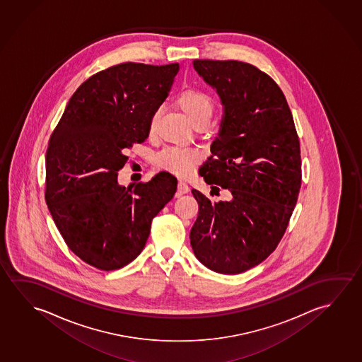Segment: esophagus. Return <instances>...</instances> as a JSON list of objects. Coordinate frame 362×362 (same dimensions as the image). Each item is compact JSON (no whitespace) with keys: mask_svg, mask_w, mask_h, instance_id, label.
<instances>
[{"mask_svg":"<svg viewBox=\"0 0 362 362\" xmlns=\"http://www.w3.org/2000/svg\"><path fill=\"white\" fill-rule=\"evenodd\" d=\"M189 191V185L186 184L185 181H178L177 191H176V196H177V197H180V196L185 195V194H187Z\"/></svg>","mask_w":362,"mask_h":362,"instance_id":"esophagus-1","label":"esophagus"}]
</instances>
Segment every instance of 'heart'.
I'll return each instance as SVG.
<instances>
[{
  "label": "heart",
  "instance_id": "1",
  "mask_svg": "<svg viewBox=\"0 0 362 362\" xmlns=\"http://www.w3.org/2000/svg\"><path fill=\"white\" fill-rule=\"evenodd\" d=\"M177 103L184 110L185 115L192 124L200 121H210L214 112V102L211 97L200 89L189 88L178 94ZM158 112H153L149 119V132L155 131ZM200 153L194 148L171 147L162 151L157 156V165L177 176H187L196 162L199 161Z\"/></svg>",
  "mask_w": 362,
  "mask_h": 362
}]
</instances>
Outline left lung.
<instances>
[{
	"label": "left lung",
	"mask_w": 362,
	"mask_h": 362,
	"mask_svg": "<svg viewBox=\"0 0 362 362\" xmlns=\"http://www.w3.org/2000/svg\"><path fill=\"white\" fill-rule=\"evenodd\" d=\"M192 64L224 112L200 176L229 189L231 200L213 202L192 189L199 215L189 241L201 264L239 274L268 258L287 229L302 178L298 136L269 75L236 60Z\"/></svg>",
	"instance_id": "obj_1"
}]
</instances>
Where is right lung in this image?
Returning <instances> with one entry per match:
<instances>
[{
	"mask_svg": "<svg viewBox=\"0 0 362 362\" xmlns=\"http://www.w3.org/2000/svg\"><path fill=\"white\" fill-rule=\"evenodd\" d=\"M178 64L124 63L84 81L70 98L46 151V205L70 250L100 270L123 268L148 239L152 218L171 201L177 178L118 184L149 119L168 97Z\"/></svg>",
	"mask_w": 362,
	"mask_h": 362,
	"instance_id": "1",
	"label": "right lung"
}]
</instances>
